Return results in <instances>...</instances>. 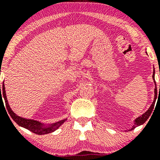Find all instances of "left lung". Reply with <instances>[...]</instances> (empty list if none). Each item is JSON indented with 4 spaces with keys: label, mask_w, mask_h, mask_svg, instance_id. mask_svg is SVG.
I'll list each match as a JSON object with an SVG mask.
<instances>
[{
    "label": "left lung",
    "mask_w": 160,
    "mask_h": 160,
    "mask_svg": "<svg viewBox=\"0 0 160 160\" xmlns=\"http://www.w3.org/2000/svg\"><path fill=\"white\" fill-rule=\"evenodd\" d=\"M153 80L154 81V83H155V89H154V100L153 103H152L151 105H150V107L149 108V109H148V111L145 112V113H143L142 115L140 116V117H137V118L134 120V125L130 130H132L135 127H137V126H141V125L144 124V122L148 120V119L149 118L150 114H151L152 111H153L154 105H155L156 100H157V84H156V81H155V71H153ZM159 90H160V86H159Z\"/></svg>",
    "instance_id": "1"
}]
</instances>
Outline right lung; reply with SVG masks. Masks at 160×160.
<instances>
[{"instance_id":"obj_1","label":"right lung","mask_w":160,"mask_h":160,"mask_svg":"<svg viewBox=\"0 0 160 160\" xmlns=\"http://www.w3.org/2000/svg\"><path fill=\"white\" fill-rule=\"evenodd\" d=\"M2 91H1L0 95V101H3L2 97L4 98L5 104H6V108L7 109V111L10 113L11 118L15 122L19 125L21 127H23L25 128H27L29 131L32 132L37 134V135H45V134H49L52 132L56 131L58 129L60 126H62L64 122L67 120V119H64L58 122H54V123H43V122H39L38 120H30V119H25L23 117H19V116L16 115L13 111H12L10 105H9L8 101L7 98L6 91H5V86L4 83L3 82L2 88H1ZM0 90H1V85H0ZM2 92V95H1V92Z\"/></svg>"}]
</instances>
